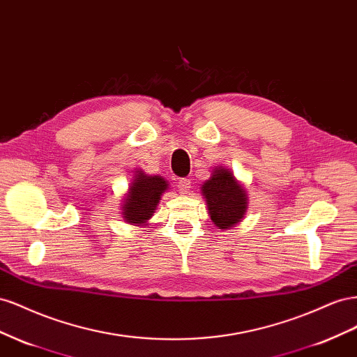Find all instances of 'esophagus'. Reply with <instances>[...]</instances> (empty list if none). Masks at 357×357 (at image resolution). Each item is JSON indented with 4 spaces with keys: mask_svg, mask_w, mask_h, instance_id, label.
<instances>
[{
    "mask_svg": "<svg viewBox=\"0 0 357 357\" xmlns=\"http://www.w3.org/2000/svg\"><path fill=\"white\" fill-rule=\"evenodd\" d=\"M178 188H179L181 195H188V191L191 188V181L187 178H181L178 181Z\"/></svg>",
    "mask_w": 357,
    "mask_h": 357,
    "instance_id": "34e87169",
    "label": "esophagus"
}]
</instances>
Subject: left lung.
I'll return each mask as SVG.
<instances>
[{"instance_id": "left-lung-1", "label": "left lung", "mask_w": 357, "mask_h": 357, "mask_svg": "<svg viewBox=\"0 0 357 357\" xmlns=\"http://www.w3.org/2000/svg\"><path fill=\"white\" fill-rule=\"evenodd\" d=\"M211 220L220 229H230L239 222L247 211V195L229 169L213 172L211 179L202 185Z\"/></svg>"}]
</instances>
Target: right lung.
<instances>
[{
  "instance_id": "right-lung-1",
  "label": "right lung",
  "mask_w": 357,
  "mask_h": 357,
  "mask_svg": "<svg viewBox=\"0 0 357 357\" xmlns=\"http://www.w3.org/2000/svg\"><path fill=\"white\" fill-rule=\"evenodd\" d=\"M165 190H167V182L165 179L160 176H148L139 172L122 205L124 220L133 224H142L149 220L155 212L161 192Z\"/></svg>"
}]
</instances>
